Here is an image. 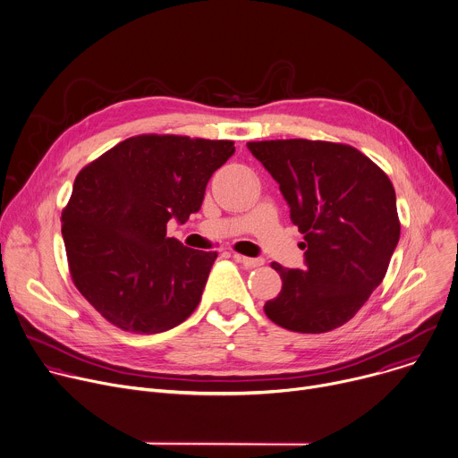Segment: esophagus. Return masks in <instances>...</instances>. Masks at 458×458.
<instances>
[{
	"instance_id": "obj_1",
	"label": "esophagus",
	"mask_w": 458,
	"mask_h": 458,
	"mask_svg": "<svg viewBox=\"0 0 458 458\" xmlns=\"http://www.w3.org/2000/svg\"><path fill=\"white\" fill-rule=\"evenodd\" d=\"M237 263H241L244 268H257L265 265L263 257H244V255H235Z\"/></svg>"
}]
</instances>
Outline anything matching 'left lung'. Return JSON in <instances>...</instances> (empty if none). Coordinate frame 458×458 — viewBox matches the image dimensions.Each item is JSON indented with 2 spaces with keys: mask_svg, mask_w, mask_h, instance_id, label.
<instances>
[{
  "mask_svg": "<svg viewBox=\"0 0 458 458\" xmlns=\"http://www.w3.org/2000/svg\"><path fill=\"white\" fill-rule=\"evenodd\" d=\"M246 147L279 182L290 219L304 235L306 268L272 263L283 288L265 313L290 332H332L386 276L401 237L395 188L350 145L276 140Z\"/></svg>",
  "mask_w": 458,
  "mask_h": 458,
  "instance_id": "1",
  "label": "left lung"
}]
</instances>
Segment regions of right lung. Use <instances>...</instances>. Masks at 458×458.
<instances>
[{"mask_svg":"<svg viewBox=\"0 0 458 458\" xmlns=\"http://www.w3.org/2000/svg\"><path fill=\"white\" fill-rule=\"evenodd\" d=\"M233 152V141L143 134L78 174L61 233L76 288L110 324L161 334L198 308L217 251L166 237V223L199 212Z\"/></svg>","mask_w":458,"mask_h":458,"instance_id":"1","label":"right lung"}]
</instances>
